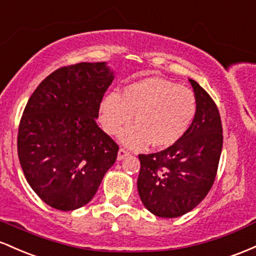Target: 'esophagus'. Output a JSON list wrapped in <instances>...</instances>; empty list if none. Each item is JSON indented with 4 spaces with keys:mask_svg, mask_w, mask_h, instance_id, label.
I'll use <instances>...</instances> for the list:
<instances>
[{
    "mask_svg": "<svg viewBox=\"0 0 256 256\" xmlns=\"http://www.w3.org/2000/svg\"><path fill=\"white\" fill-rule=\"evenodd\" d=\"M129 154H130V152H129L128 150H126V148H120L118 150V154H117V160H124L126 157H128Z\"/></svg>",
    "mask_w": 256,
    "mask_h": 256,
    "instance_id": "esophagus-1",
    "label": "esophagus"
}]
</instances>
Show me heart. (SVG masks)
<instances>
[{"mask_svg": "<svg viewBox=\"0 0 256 256\" xmlns=\"http://www.w3.org/2000/svg\"><path fill=\"white\" fill-rule=\"evenodd\" d=\"M196 112L197 100L191 90L162 77H148L128 84L120 96H106L100 120L108 134L117 136L134 114L136 126L122 134V142L130 148L151 142L164 148L185 136Z\"/></svg>", "mask_w": 256, "mask_h": 256, "instance_id": "b5f03b06", "label": "heart"}]
</instances>
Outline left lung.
<instances>
[{"mask_svg": "<svg viewBox=\"0 0 256 256\" xmlns=\"http://www.w3.org/2000/svg\"><path fill=\"white\" fill-rule=\"evenodd\" d=\"M197 112L185 136L154 154H139L138 191L144 206L160 218L188 213L210 191L222 150V124L212 96L190 80Z\"/></svg>", "mask_w": 256, "mask_h": 256, "instance_id": "8db88e82", "label": "left lung"}]
</instances>
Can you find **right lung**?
Instances as JSON below:
<instances>
[{"label": "right lung", "mask_w": 256, "mask_h": 256, "mask_svg": "<svg viewBox=\"0 0 256 256\" xmlns=\"http://www.w3.org/2000/svg\"><path fill=\"white\" fill-rule=\"evenodd\" d=\"M114 76L105 62L62 66L40 83L20 118L18 157L28 185L62 212L94 197L118 145L98 127Z\"/></svg>", "instance_id": "right-lung-1"}]
</instances>
